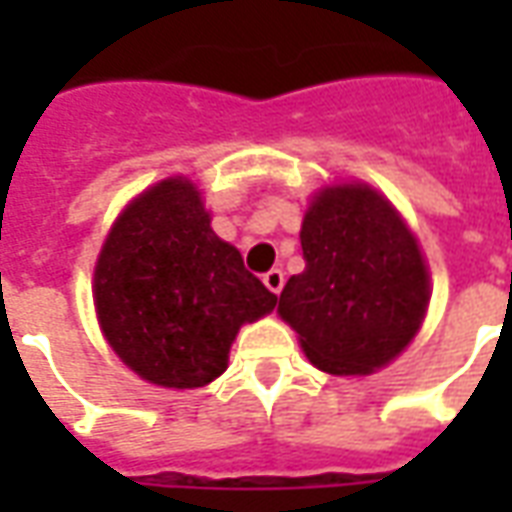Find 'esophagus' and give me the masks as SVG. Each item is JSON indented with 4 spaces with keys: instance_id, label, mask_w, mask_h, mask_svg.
<instances>
[{
    "instance_id": "esophagus-1",
    "label": "esophagus",
    "mask_w": 512,
    "mask_h": 512,
    "mask_svg": "<svg viewBox=\"0 0 512 512\" xmlns=\"http://www.w3.org/2000/svg\"><path fill=\"white\" fill-rule=\"evenodd\" d=\"M263 282H266V288L271 290V293H282V288H285V274L279 271V268H271L268 274H263Z\"/></svg>"
}]
</instances>
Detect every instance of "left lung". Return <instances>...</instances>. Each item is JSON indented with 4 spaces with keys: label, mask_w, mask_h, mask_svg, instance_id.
<instances>
[{
    "label": "left lung",
    "mask_w": 512,
    "mask_h": 512,
    "mask_svg": "<svg viewBox=\"0 0 512 512\" xmlns=\"http://www.w3.org/2000/svg\"><path fill=\"white\" fill-rule=\"evenodd\" d=\"M304 271L288 279L279 315L315 367L362 376L392 362L428 310V268L395 208L367 186H334L301 224Z\"/></svg>",
    "instance_id": "8db88e82"
}]
</instances>
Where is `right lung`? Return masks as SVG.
Here are the masks:
<instances>
[{
    "mask_svg": "<svg viewBox=\"0 0 512 512\" xmlns=\"http://www.w3.org/2000/svg\"><path fill=\"white\" fill-rule=\"evenodd\" d=\"M277 296L211 230L200 191L169 178L117 219L95 266V310L106 340L134 373L194 389L227 367L241 323Z\"/></svg>",
    "mask_w": 512,
    "mask_h": 512,
    "instance_id": "1",
    "label": "right lung"
}]
</instances>
